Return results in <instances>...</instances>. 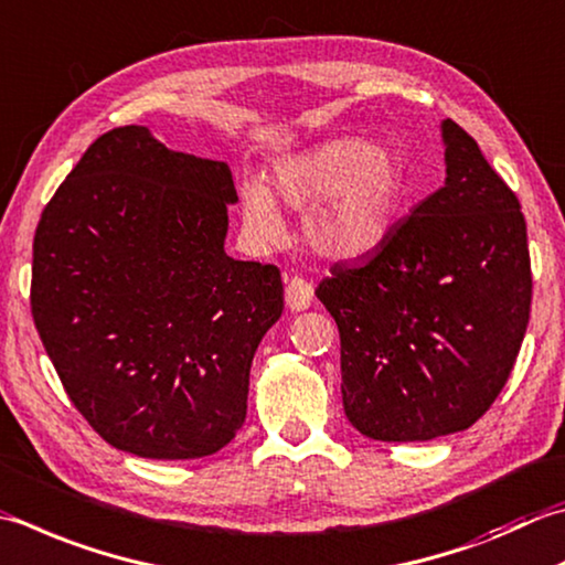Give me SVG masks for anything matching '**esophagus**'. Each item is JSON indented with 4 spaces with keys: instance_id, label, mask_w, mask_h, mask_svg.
Here are the masks:
<instances>
[{
    "instance_id": "1",
    "label": "esophagus",
    "mask_w": 565,
    "mask_h": 565,
    "mask_svg": "<svg viewBox=\"0 0 565 565\" xmlns=\"http://www.w3.org/2000/svg\"><path fill=\"white\" fill-rule=\"evenodd\" d=\"M313 301V284L301 279V276H294V279L286 284V306L291 311H306Z\"/></svg>"
}]
</instances>
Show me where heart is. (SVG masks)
<instances>
[{
  "label": "heart",
  "instance_id": "obj_1",
  "mask_svg": "<svg viewBox=\"0 0 565 565\" xmlns=\"http://www.w3.org/2000/svg\"><path fill=\"white\" fill-rule=\"evenodd\" d=\"M404 198V163L390 143L360 137H330L271 169V193L259 181L239 191L249 235L274 242L281 235L276 201L308 207L303 237L333 259H355L390 235Z\"/></svg>",
  "mask_w": 565,
  "mask_h": 565
}]
</instances>
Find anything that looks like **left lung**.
<instances>
[{
    "mask_svg": "<svg viewBox=\"0 0 565 565\" xmlns=\"http://www.w3.org/2000/svg\"><path fill=\"white\" fill-rule=\"evenodd\" d=\"M440 131L444 188L316 289L340 330L348 422L390 444L478 422L510 380L532 308L522 205L466 129L444 119Z\"/></svg>",
    "mask_w": 565,
    "mask_h": 565,
    "instance_id": "obj_1",
    "label": "left lung"
}]
</instances>
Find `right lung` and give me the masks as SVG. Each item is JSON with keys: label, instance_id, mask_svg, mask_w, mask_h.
Wrapping results in <instances>:
<instances>
[{"label": "right lung", "instance_id": "add662e5", "mask_svg": "<svg viewBox=\"0 0 565 565\" xmlns=\"http://www.w3.org/2000/svg\"><path fill=\"white\" fill-rule=\"evenodd\" d=\"M232 203L225 161L129 125L95 139L43 207L33 323L71 402L117 450L203 458L245 424L284 284L274 264L225 254Z\"/></svg>", "mask_w": 565, "mask_h": 565}]
</instances>
